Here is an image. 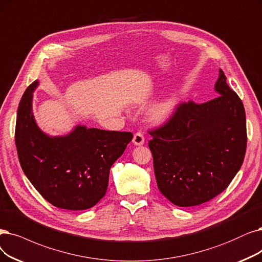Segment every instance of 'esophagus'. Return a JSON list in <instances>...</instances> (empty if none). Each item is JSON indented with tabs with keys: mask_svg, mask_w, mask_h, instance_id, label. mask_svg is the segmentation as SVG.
I'll return each instance as SVG.
<instances>
[{
	"mask_svg": "<svg viewBox=\"0 0 262 262\" xmlns=\"http://www.w3.org/2000/svg\"><path fill=\"white\" fill-rule=\"evenodd\" d=\"M144 141H145L144 135H143V133H141V132H137V133H135L134 137H133V140H132L133 144L137 145V146L143 145V144H144Z\"/></svg>",
	"mask_w": 262,
	"mask_h": 262,
	"instance_id": "obj_1",
	"label": "esophagus"
}]
</instances>
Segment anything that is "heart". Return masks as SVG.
<instances>
[{
  "mask_svg": "<svg viewBox=\"0 0 262 262\" xmlns=\"http://www.w3.org/2000/svg\"><path fill=\"white\" fill-rule=\"evenodd\" d=\"M174 110H175V101L173 99H167L152 111L151 118L156 122H162L171 117Z\"/></svg>",
  "mask_w": 262,
  "mask_h": 262,
  "instance_id": "obj_1",
  "label": "heart"
}]
</instances>
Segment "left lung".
<instances>
[{"mask_svg":"<svg viewBox=\"0 0 262 262\" xmlns=\"http://www.w3.org/2000/svg\"><path fill=\"white\" fill-rule=\"evenodd\" d=\"M223 70L219 96L198 104L181 103L148 143L160 192L177 206H194L223 192L242 166L246 117L242 100L228 86Z\"/></svg>","mask_w":262,"mask_h":262,"instance_id":"left-lung-1","label":"left lung"}]
</instances>
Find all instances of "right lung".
Returning <instances> with one entry per match:
<instances>
[{
  "label": "right lung",
  "mask_w": 262,
  "mask_h": 262,
  "mask_svg": "<svg viewBox=\"0 0 262 262\" xmlns=\"http://www.w3.org/2000/svg\"><path fill=\"white\" fill-rule=\"evenodd\" d=\"M35 80L20 100L15 142L20 165L46 201L59 208L82 211L105 195L110 170L132 141L131 132L77 125L66 137L41 132L32 113Z\"/></svg>",
  "instance_id": "right-lung-1"
}]
</instances>
